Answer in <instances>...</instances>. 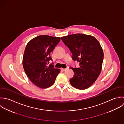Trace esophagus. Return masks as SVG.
Instances as JSON below:
<instances>
[{
    "label": "esophagus",
    "instance_id": "1",
    "mask_svg": "<svg viewBox=\"0 0 124 124\" xmlns=\"http://www.w3.org/2000/svg\"><path fill=\"white\" fill-rule=\"evenodd\" d=\"M68 69V68H61V70L62 71H65L66 70H67Z\"/></svg>",
    "mask_w": 124,
    "mask_h": 124
}]
</instances>
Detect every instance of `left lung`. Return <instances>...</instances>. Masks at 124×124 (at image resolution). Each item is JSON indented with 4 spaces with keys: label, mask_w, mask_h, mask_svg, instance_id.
<instances>
[{
    "label": "left lung",
    "mask_w": 124,
    "mask_h": 124,
    "mask_svg": "<svg viewBox=\"0 0 124 124\" xmlns=\"http://www.w3.org/2000/svg\"><path fill=\"white\" fill-rule=\"evenodd\" d=\"M73 54L72 59L79 62L78 68H71L75 73L71 85L77 89H85L95 82L100 75L103 52L99 41L93 37L77 34L61 38Z\"/></svg>",
    "instance_id": "1"
}]
</instances>
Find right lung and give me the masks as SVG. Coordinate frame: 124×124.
<instances>
[{
  "mask_svg": "<svg viewBox=\"0 0 124 124\" xmlns=\"http://www.w3.org/2000/svg\"><path fill=\"white\" fill-rule=\"evenodd\" d=\"M61 40L56 38L41 35L35 38L27 44L23 59L24 70L27 77L35 85L41 88L52 85L60 69L55 68L52 64L48 65L50 56Z\"/></svg>",
  "mask_w": 124,
  "mask_h": 124,
  "instance_id": "1",
  "label": "right lung"
}]
</instances>
